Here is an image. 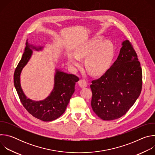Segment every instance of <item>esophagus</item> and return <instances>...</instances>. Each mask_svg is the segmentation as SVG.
Masks as SVG:
<instances>
[{
	"instance_id": "34e87169",
	"label": "esophagus",
	"mask_w": 155,
	"mask_h": 155,
	"mask_svg": "<svg viewBox=\"0 0 155 155\" xmlns=\"http://www.w3.org/2000/svg\"><path fill=\"white\" fill-rule=\"evenodd\" d=\"M78 84L81 87H84L87 86V82L85 79H80L78 81Z\"/></svg>"
}]
</instances>
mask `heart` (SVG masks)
<instances>
[{
	"mask_svg": "<svg viewBox=\"0 0 155 155\" xmlns=\"http://www.w3.org/2000/svg\"><path fill=\"white\" fill-rule=\"evenodd\" d=\"M114 56V47L110 41L102 43L101 38H96L78 48L76 54H72L69 63L74 68L81 65L80 58H86L85 67L87 71L94 75L104 72Z\"/></svg>",
	"mask_w": 155,
	"mask_h": 155,
	"instance_id": "b5f03b06",
	"label": "heart"
}]
</instances>
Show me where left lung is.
Masks as SVG:
<instances>
[{
  "instance_id": "obj_1",
  "label": "left lung",
  "mask_w": 155,
  "mask_h": 155,
  "mask_svg": "<svg viewBox=\"0 0 155 155\" xmlns=\"http://www.w3.org/2000/svg\"><path fill=\"white\" fill-rule=\"evenodd\" d=\"M122 46L112 67L90 85L93 110L103 120L125 115L142 91V71L137 54L129 40L124 41Z\"/></svg>"
}]
</instances>
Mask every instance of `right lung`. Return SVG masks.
<instances>
[{"label":"right lung","mask_w":155,"mask_h":155,"mask_svg":"<svg viewBox=\"0 0 155 155\" xmlns=\"http://www.w3.org/2000/svg\"><path fill=\"white\" fill-rule=\"evenodd\" d=\"M21 59L19 62L14 73V85L20 101L27 111L34 117L43 121H51L61 117L65 112L70 99L75 91V83L79 80L76 75L68 74L58 69L54 76V89L45 100L34 101L24 94L20 84V74L22 69L29 61L32 53L31 49L41 50L40 47L31 45L27 41Z\"/></svg>","instance_id":"right-lung-1"}]
</instances>
